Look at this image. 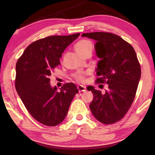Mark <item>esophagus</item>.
<instances>
[{
	"mask_svg": "<svg viewBox=\"0 0 155 155\" xmlns=\"http://www.w3.org/2000/svg\"><path fill=\"white\" fill-rule=\"evenodd\" d=\"M77 89H78V90L79 91V92H84V91H85V87H84L82 85H78Z\"/></svg>",
	"mask_w": 155,
	"mask_h": 155,
	"instance_id": "34e87169",
	"label": "esophagus"
}]
</instances>
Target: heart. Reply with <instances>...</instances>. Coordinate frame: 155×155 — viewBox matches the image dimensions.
I'll return each instance as SVG.
<instances>
[{
  "label": "heart",
  "mask_w": 155,
  "mask_h": 155,
  "mask_svg": "<svg viewBox=\"0 0 155 155\" xmlns=\"http://www.w3.org/2000/svg\"><path fill=\"white\" fill-rule=\"evenodd\" d=\"M75 50L80 55H82L89 49H92V44L90 41L86 39L80 40L75 44ZM86 73H78L73 74V77L78 82H83L84 80V75Z\"/></svg>",
  "instance_id": "heart-1"
}]
</instances>
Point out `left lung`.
<instances>
[{"instance_id":"1","label":"left lung","mask_w":155,"mask_h":155,"mask_svg":"<svg viewBox=\"0 0 155 155\" xmlns=\"http://www.w3.org/2000/svg\"><path fill=\"white\" fill-rule=\"evenodd\" d=\"M82 37L96 40L97 63L96 83L107 84L104 92L92 86L91 111L99 122L112 124L121 120L134 100L141 76V68L131 44L111 32L84 33Z\"/></svg>"}]
</instances>
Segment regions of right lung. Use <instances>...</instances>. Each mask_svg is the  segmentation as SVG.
Returning <instances> with one entry per match:
<instances>
[{"instance_id": "right-lung-1", "label": "right lung", "mask_w": 155, "mask_h": 155, "mask_svg": "<svg viewBox=\"0 0 155 155\" xmlns=\"http://www.w3.org/2000/svg\"><path fill=\"white\" fill-rule=\"evenodd\" d=\"M80 33L49 36L32 42L17 61L15 89L31 116L43 125L56 126L64 120L78 91L73 82L57 92L50 84V75L60 63L65 48Z\"/></svg>"}]
</instances>
